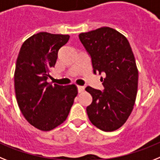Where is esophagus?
Masks as SVG:
<instances>
[{
  "mask_svg": "<svg viewBox=\"0 0 160 160\" xmlns=\"http://www.w3.org/2000/svg\"><path fill=\"white\" fill-rule=\"evenodd\" d=\"M77 88H78V92H80V93H81V92H83L84 91V86H78Z\"/></svg>",
  "mask_w": 160,
  "mask_h": 160,
  "instance_id": "obj_1",
  "label": "esophagus"
}]
</instances>
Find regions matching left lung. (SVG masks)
I'll list each match as a JSON object with an SVG mask.
<instances>
[{
  "mask_svg": "<svg viewBox=\"0 0 160 160\" xmlns=\"http://www.w3.org/2000/svg\"><path fill=\"white\" fill-rule=\"evenodd\" d=\"M92 58L93 72H104V92L88 86L92 97L87 107L92 124L113 131L125 124L134 109L138 92V71L129 41L120 32L101 27L79 35Z\"/></svg>",
  "mask_w": 160,
  "mask_h": 160,
  "instance_id": "1",
  "label": "left lung"
}]
</instances>
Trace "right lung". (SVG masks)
Returning <instances> with one entry per match:
<instances>
[{
	"label": "right lung",
	"mask_w": 160,
	"mask_h": 160,
	"mask_svg": "<svg viewBox=\"0 0 160 160\" xmlns=\"http://www.w3.org/2000/svg\"><path fill=\"white\" fill-rule=\"evenodd\" d=\"M69 38L68 34L40 32L23 42L17 59V102L26 121L42 131L53 130L66 120L78 94L76 84L53 85L47 81L58 51Z\"/></svg>",
	"instance_id": "1"
}]
</instances>
